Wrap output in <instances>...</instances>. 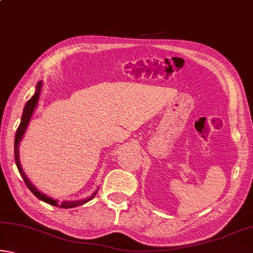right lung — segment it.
<instances>
[{"label": "right lung", "mask_w": 253, "mask_h": 253, "mask_svg": "<svg viewBox=\"0 0 253 253\" xmlns=\"http://www.w3.org/2000/svg\"><path fill=\"white\" fill-rule=\"evenodd\" d=\"M41 83H39L37 84V91L34 95L32 96L31 99H29L27 101V104L24 106V109H23V114H22V118H21V123L18 127V130H16V134H15V139H14V158H15V164H16V168H18L19 172L21 174V176H22L23 181L25 183V185L28 186V188L30 191L32 192V193L37 196L38 199L43 201L45 203H49L51 205H54V207H59V208H62V209H71V208H76V207H79V205H83L84 203H87L88 201L92 200L95 198L98 190L93 193L90 198H87L84 200H79V201H65V202L62 203H58L55 200H52L48 198V196L42 194L41 192H39V190H37V187L33 185V184L29 181V178L27 177V175L23 172L22 168H21V164H20V158H19V144H20V140L22 139V137L24 135L25 130H27V127H28V124L30 122V119L32 117V114L34 109H36L37 104H38V100H39V96H40V90H41Z\"/></svg>", "instance_id": "obj_1"}]
</instances>
